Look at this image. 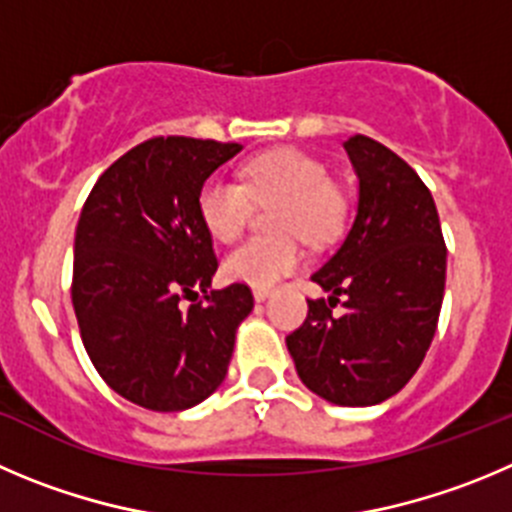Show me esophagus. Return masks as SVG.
<instances>
[{
    "instance_id": "obj_1",
    "label": "esophagus",
    "mask_w": 512,
    "mask_h": 512,
    "mask_svg": "<svg viewBox=\"0 0 512 512\" xmlns=\"http://www.w3.org/2000/svg\"><path fill=\"white\" fill-rule=\"evenodd\" d=\"M252 295H255L257 303H262V300L270 298V288H255V290H252Z\"/></svg>"
}]
</instances>
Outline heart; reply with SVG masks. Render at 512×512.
<instances>
[{
	"instance_id": "heart-1",
	"label": "heart",
	"mask_w": 512,
	"mask_h": 512,
	"mask_svg": "<svg viewBox=\"0 0 512 512\" xmlns=\"http://www.w3.org/2000/svg\"><path fill=\"white\" fill-rule=\"evenodd\" d=\"M255 202H283L275 217L280 234H300L305 242L321 245L343 227L346 204L331 184L326 166L303 151H270L247 164V184L214 174L199 189L197 212L204 229L217 242L240 237ZM303 262L293 237H252L229 252L222 262L224 278L250 288L272 285L298 270Z\"/></svg>"
}]
</instances>
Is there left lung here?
Masks as SVG:
<instances>
[{
  "label": "left lung",
  "mask_w": 512,
  "mask_h": 512,
  "mask_svg": "<svg viewBox=\"0 0 512 512\" xmlns=\"http://www.w3.org/2000/svg\"><path fill=\"white\" fill-rule=\"evenodd\" d=\"M343 151L358 179L356 219L318 272L328 300L285 338L300 381L338 407H374L417 374L437 331L447 247L437 207L404 159L369 136ZM344 305L341 316L331 307Z\"/></svg>",
  "instance_id": "1"
}]
</instances>
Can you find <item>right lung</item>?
Listing matches in <instances>:
<instances>
[{"mask_svg": "<svg viewBox=\"0 0 512 512\" xmlns=\"http://www.w3.org/2000/svg\"><path fill=\"white\" fill-rule=\"evenodd\" d=\"M240 151L186 136L143 141L103 171L80 212L73 308L83 346L105 384L143 409L184 412L212 396L255 305L242 283L212 290L217 257L197 212L204 181Z\"/></svg>", "mask_w": 512, "mask_h": 512, "instance_id": "1", "label": "right lung"}]
</instances>
